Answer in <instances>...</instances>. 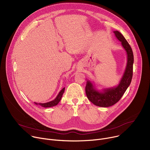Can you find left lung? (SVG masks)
<instances>
[{"instance_id": "left-lung-1", "label": "left lung", "mask_w": 150, "mask_h": 150, "mask_svg": "<svg viewBox=\"0 0 150 150\" xmlns=\"http://www.w3.org/2000/svg\"><path fill=\"white\" fill-rule=\"evenodd\" d=\"M114 33L117 38L121 41L127 55L126 70L119 85L115 88L104 89L103 92H99L95 90L93 84L89 81L87 82L85 86V93L88 100L96 105L104 108L113 105L120 100L127 87L129 86L133 75L134 54L132 48L120 32L115 31Z\"/></svg>"}]
</instances>
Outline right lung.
Here are the masks:
<instances>
[{
	"label": "right lung",
	"mask_w": 150,
	"mask_h": 150,
	"mask_svg": "<svg viewBox=\"0 0 150 150\" xmlns=\"http://www.w3.org/2000/svg\"><path fill=\"white\" fill-rule=\"evenodd\" d=\"M64 91H65V88H63L59 93V94L57 95V96L56 97V98L53 100V101H51L50 102H48V103H35L36 104H39L40 105H41L42 107H44V108H50V107H53V106H54V105H56L59 103V101H60L61 100V98L62 97V95L64 93Z\"/></svg>",
	"instance_id": "1"
}]
</instances>
